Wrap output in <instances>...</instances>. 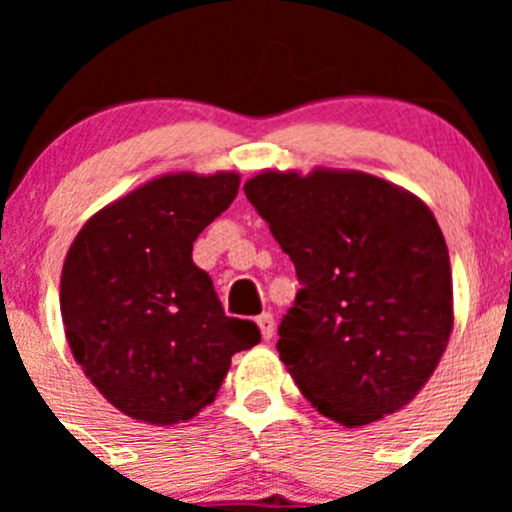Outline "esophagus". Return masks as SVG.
<instances>
[{"instance_id":"1","label":"esophagus","mask_w":512,"mask_h":512,"mask_svg":"<svg viewBox=\"0 0 512 512\" xmlns=\"http://www.w3.org/2000/svg\"><path fill=\"white\" fill-rule=\"evenodd\" d=\"M257 327H260L262 339H265V342H270L272 334H275V317H272L270 312L260 314V317H257Z\"/></svg>"}]
</instances>
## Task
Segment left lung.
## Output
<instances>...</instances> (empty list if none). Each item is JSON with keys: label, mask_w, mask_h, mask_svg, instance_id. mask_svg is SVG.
Segmentation results:
<instances>
[{"label": "left lung", "mask_w": 512, "mask_h": 512, "mask_svg": "<svg viewBox=\"0 0 512 512\" xmlns=\"http://www.w3.org/2000/svg\"><path fill=\"white\" fill-rule=\"evenodd\" d=\"M245 195L294 262L277 352L304 399L347 428L423 389L453 329L448 247L414 193L361 170H262Z\"/></svg>", "instance_id": "left-lung-1"}]
</instances>
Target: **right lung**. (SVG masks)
Returning <instances> with one entry per match:
<instances>
[{
    "mask_svg": "<svg viewBox=\"0 0 512 512\" xmlns=\"http://www.w3.org/2000/svg\"><path fill=\"white\" fill-rule=\"evenodd\" d=\"M240 188L232 170L168 173L113 200L79 230L61 270L66 342L121 414L173 426L213 404L232 354L260 342L227 317L193 242Z\"/></svg>",
    "mask_w": 512,
    "mask_h": 512,
    "instance_id": "obj_1",
    "label": "right lung"
}]
</instances>
